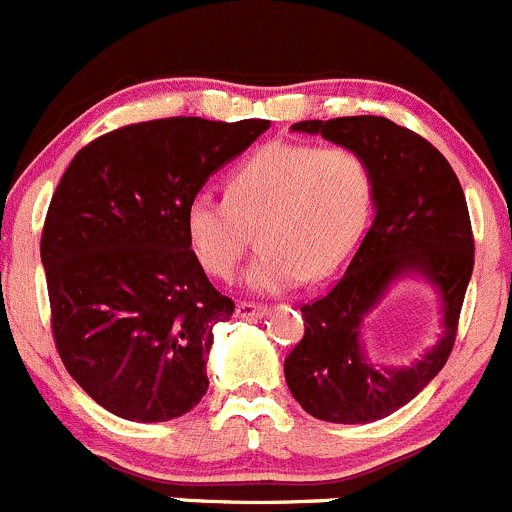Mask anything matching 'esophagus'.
<instances>
[{"mask_svg": "<svg viewBox=\"0 0 512 512\" xmlns=\"http://www.w3.org/2000/svg\"><path fill=\"white\" fill-rule=\"evenodd\" d=\"M268 313V308L266 305H261V303H239L236 305V315H239V318H244V320H251V318H263V315Z\"/></svg>", "mask_w": 512, "mask_h": 512, "instance_id": "1", "label": "esophagus"}]
</instances>
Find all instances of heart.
Returning a JSON list of instances; mask_svg holds the SVG:
<instances>
[{
    "instance_id": "b5f03b06",
    "label": "heart",
    "mask_w": 512,
    "mask_h": 512,
    "mask_svg": "<svg viewBox=\"0 0 512 512\" xmlns=\"http://www.w3.org/2000/svg\"><path fill=\"white\" fill-rule=\"evenodd\" d=\"M372 170L352 147L273 140L229 177L226 197L187 204V241L204 271L231 278L261 231L263 251L246 273L256 293H283L330 276L370 219Z\"/></svg>"
}]
</instances>
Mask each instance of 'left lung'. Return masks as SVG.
Returning a JSON list of instances; mask_svg holds the SVG:
<instances>
[{
	"label": "left lung",
	"instance_id": "left-lung-1",
	"mask_svg": "<svg viewBox=\"0 0 512 512\" xmlns=\"http://www.w3.org/2000/svg\"><path fill=\"white\" fill-rule=\"evenodd\" d=\"M291 130L365 157L374 219L333 291L300 308L305 335L283 372L295 402L315 419L370 424L412 402L449 360L473 273L466 197L446 157L387 118L300 120ZM402 277H421L440 293L442 337L409 368H377L361 345V325Z\"/></svg>",
	"mask_w": 512,
	"mask_h": 512
}]
</instances>
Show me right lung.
<instances>
[{
  "instance_id": "right-lung-1",
  "label": "right lung",
  "mask_w": 512,
  "mask_h": 512,
  "mask_svg": "<svg viewBox=\"0 0 512 512\" xmlns=\"http://www.w3.org/2000/svg\"><path fill=\"white\" fill-rule=\"evenodd\" d=\"M268 125H125L63 172L41 234L51 328L68 374L110 414L170 421L207 394L212 330L234 300L209 283L184 212Z\"/></svg>"
}]
</instances>
